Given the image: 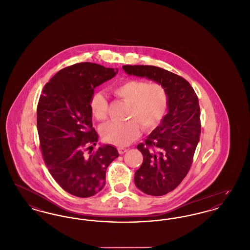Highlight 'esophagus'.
I'll return each instance as SVG.
<instances>
[{
	"label": "esophagus",
	"mask_w": 250,
	"mask_h": 250,
	"mask_svg": "<svg viewBox=\"0 0 250 250\" xmlns=\"http://www.w3.org/2000/svg\"><path fill=\"white\" fill-rule=\"evenodd\" d=\"M118 152H119L120 155H123V154H125V152H127V149H126V148H123V147H119V148H118Z\"/></svg>",
	"instance_id": "obj_1"
}]
</instances>
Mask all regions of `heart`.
Masks as SVG:
<instances>
[{
    "label": "heart",
    "instance_id": "heart-1",
    "mask_svg": "<svg viewBox=\"0 0 250 250\" xmlns=\"http://www.w3.org/2000/svg\"><path fill=\"white\" fill-rule=\"evenodd\" d=\"M112 93L129 103L125 123H108L102 127L104 141L116 146H126L137 140L142 132L153 130L166 115L168 106L167 89L158 83L143 80H127L112 89ZM92 115L97 121H105L108 114V102L101 93H95L90 99Z\"/></svg>",
    "mask_w": 250,
    "mask_h": 250
}]
</instances>
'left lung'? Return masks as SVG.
Masks as SVG:
<instances>
[{
	"mask_svg": "<svg viewBox=\"0 0 250 250\" xmlns=\"http://www.w3.org/2000/svg\"><path fill=\"white\" fill-rule=\"evenodd\" d=\"M128 75L162 84L168 95V112L145 143L137 148L143 162L135 172L136 187L147 195L163 196L175 189L190 169L201 136L199 98L190 83L154 65H124Z\"/></svg>",
	"mask_w": 250,
	"mask_h": 250,
	"instance_id": "left-lung-1",
	"label": "left lung"
}]
</instances>
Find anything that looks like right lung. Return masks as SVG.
I'll list each match as a JSON object with an SVG mask.
<instances>
[{"label": "right lung", "mask_w": 250, "mask_h": 250, "mask_svg": "<svg viewBox=\"0 0 250 250\" xmlns=\"http://www.w3.org/2000/svg\"><path fill=\"white\" fill-rule=\"evenodd\" d=\"M117 72L93 62L75 63L54 75L39 97L37 131L43 159L60 187L76 197L88 198L101 190L107 167L119 156L108 144L84 154L98 141L91 96Z\"/></svg>", "instance_id": "1"}]
</instances>
